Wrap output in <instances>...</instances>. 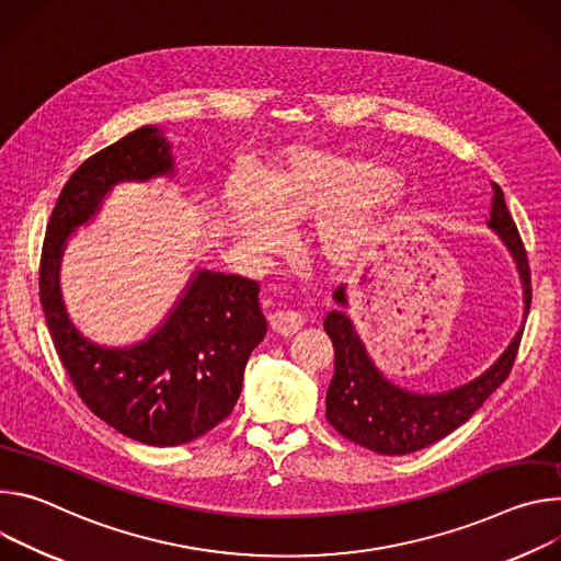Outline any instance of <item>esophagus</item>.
Masks as SVG:
<instances>
[{"mask_svg":"<svg viewBox=\"0 0 561 561\" xmlns=\"http://www.w3.org/2000/svg\"><path fill=\"white\" fill-rule=\"evenodd\" d=\"M305 319L296 309H276V312L270 314V325L276 334L280 336H291L302 328Z\"/></svg>","mask_w":561,"mask_h":561,"instance_id":"obj_1","label":"esophagus"}]
</instances>
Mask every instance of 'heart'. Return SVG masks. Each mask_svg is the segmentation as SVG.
<instances>
[{"label":"heart","instance_id":"heart-1","mask_svg":"<svg viewBox=\"0 0 561 561\" xmlns=\"http://www.w3.org/2000/svg\"><path fill=\"white\" fill-rule=\"evenodd\" d=\"M392 178L383 167L319 149H294L261 173L259 186L233 178L225 186V209L240 242L252 254H270L283 229L321 220L317 254L332 267L352 265L377 233V214L356 209Z\"/></svg>","mask_w":561,"mask_h":561}]
</instances>
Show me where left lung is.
I'll return each mask as SVG.
<instances>
[{"label":"left lung","instance_id":"left-lung-1","mask_svg":"<svg viewBox=\"0 0 561 561\" xmlns=\"http://www.w3.org/2000/svg\"><path fill=\"white\" fill-rule=\"evenodd\" d=\"M488 227L502 238L517 265L524 287V321L502 356L470 383L446 392L421 394L388 381L375 360L367 356V350L345 312L350 305L345 285L334 291L339 309H332L323 321L334 345V377L328 388L325 410L328 421L345 439L379 455L416 453L444 439L446 434L466 423L483 401L508 379L530 309L533 289L524 242L506 207L502 186L494 182Z\"/></svg>","mask_w":561,"mask_h":561}]
</instances>
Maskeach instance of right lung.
<instances>
[{
  "label": "right lung",
  "instance_id": "add662e5",
  "mask_svg": "<svg viewBox=\"0 0 561 561\" xmlns=\"http://www.w3.org/2000/svg\"><path fill=\"white\" fill-rule=\"evenodd\" d=\"M173 178L171 145L160 127H140L98 151L69 178L50 220L39 261V300L71 383L87 408L124 437L147 446L190 444L231 414L244 365L265 339L259 283L198 270L145 341L106 347L69 319L59 289L67 242L91 222L119 182Z\"/></svg>",
  "mask_w": 561,
  "mask_h": 561
}]
</instances>
